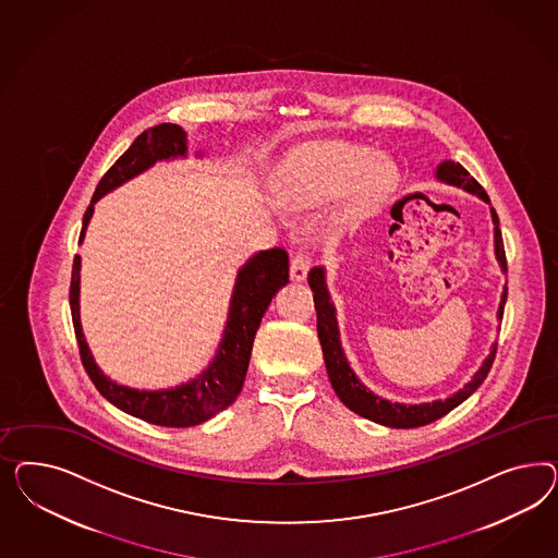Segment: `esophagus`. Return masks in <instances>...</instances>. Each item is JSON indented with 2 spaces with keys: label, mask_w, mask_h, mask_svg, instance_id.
<instances>
[{
  "label": "esophagus",
  "mask_w": 558,
  "mask_h": 558,
  "mask_svg": "<svg viewBox=\"0 0 558 558\" xmlns=\"http://www.w3.org/2000/svg\"><path fill=\"white\" fill-rule=\"evenodd\" d=\"M308 257L306 255L294 254L292 255V259H290V278L292 280H296V282H303L304 278H306V274H308Z\"/></svg>",
  "instance_id": "obj_1"
}]
</instances>
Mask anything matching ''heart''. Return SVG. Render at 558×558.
Wrapping results in <instances>:
<instances>
[{"mask_svg": "<svg viewBox=\"0 0 558 558\" xmlns=\"http://www.w3.org/2000/svg\"><path fill=\"white\" fill-rule=\"evenodd\" d=\"M397 166L385 155L341 141L303 143L274 173V194L287 210H315L345 194L338 220H352L387 198Z\"/></svg>", "mask_w": 558, "mask_h": 558, "instance_id": "obj_1", "label": "heart"}]
</instances>
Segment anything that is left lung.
Returning <instances> with one entry per match:
<instances>
[{
    "label": "left lung",
    "instance_id": "obj_1",
    "mask_svg": "<svg viewBox=\"0 0 558 558\" xmlns=\"http://www.w3.org/2000/svg\"><path fill=\"white\" fill-rule=\"evenodd\" d=\"M436 180L441 184L448 186L462 187L464 192L478 196L481 201L489 203L487 192L483 186L474 180L473 175L462 168L457 161H441L436 168ZM490 219H493V239H495V257L501 266L504 274H507V259L506 250H504V236H501V229H499V217L495 213V208H490ZM308 287L313 290V301H315V308H317V333H319V341H322L323 357H325V368L329 374L331 387L336 390L339 401L348 409H352L360 417H366L374 423L387 425V427H397V429H409V427H420V425H427V423L436 422L439 417H444L446 413H450L454 407L460 405L462 401H466L474 390L483 385V380L487 378L493 360H495V352H497V341L490 345V352L481 368L474 372L473 380L466 383L462 389L454 392L448 399H438L432 403H420V405H405V403H392L387 401L378 395H374L357 376L355 372L350 368V362L343 354L341 348V339H339L338 317H336V306L331 303L329 290H327V282H325V268L317 266L308 271ZM507 301V284L504 287V294H501V303H499V311H497V319H504V306Z\"/></svg>",
    "mask_w": 558,
    "mask_h": 558
}]
</instances>
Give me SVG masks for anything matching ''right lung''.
Instances as JSON below:
<instances>
[{
	"label": "right lung",
	"mask_w": 558,
	"mask_h": 558,
	"mask_svg": "<svg viewBox=\"0 0 558 558\" xmlns=\"http://www.w3.org/2000/svg\"><path fill=\"white\" fill-rule=\"evenodd\" d=\"M184 157H187V135L178 124L163 122L136 136L135 143L104 173L100 184L96 187L94 198L85 210L80 243H84L85 229L94 215V206L101 196L153 168L157 161ZM198 157H203V153L198 151ZM80 270L82 257L75 255L69 288L71 319L85 372L96 385V389L100 390L104 399L119 407L120 411L143 422L166 427H190L208 422L210 417L235 403L250 366L255 331L276 292L288 284V254L280 247L266 250L252 255L239 268L217 354L196 378L178 387L161 390L131 389L126 385L114 383L100 371L82 329Z\"/></svg>",
	"instance_id": "obj_1"
}]
</instances>
